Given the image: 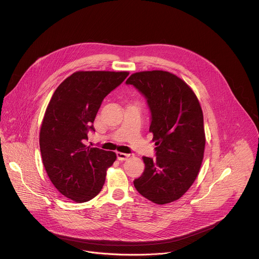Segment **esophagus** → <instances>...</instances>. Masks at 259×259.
I'll list each match as a JSON object with an SVG mask.
<instances>
[{
	"mask_svg": "<svg viewBox=\"0 0 259 259\" xmlns=\"http://www.w3.org/2000/svg\"><path fill=\"white\" fill-rule=\"evenodd\" d=\"M129 157H130V155H128V154H124V153H121V152H118V153H117V158H118L119 161H125V160H127Z\"/></svg>",
	"mask_w": 259,
	"mask_h": 259,
	"instance_id": "1",
	"label": "esophagus"
}]
</instances>
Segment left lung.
Wrapping results in <instances>:
<instances>
[{"label": "left lung", "mask_w": 259, "mask_h": 259, "mask_svg": "<svg viewBox=\"0 0 259 259\" xmlns=\"http://www.w3.org/2000/svg\"><path fill=\"white\" fill-rule=\"evenodd\" d=\"M126 83L147 99L150 132L157 145L156 160L142 158L144 172L134 187L155 204L172 203L189 191L203 162L206 136L201 104L194 90L169 71H138Z\"/></svg>", "instance_id": "1"}]
</instances>
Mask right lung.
Listing matches in <instances>:
<instances>
[{"instance_id":"obj_1","label":"right lung","mask_w":259,"mask_h":259,"mask_svg":"<svg viewBox=\"0 0 259 259\" xmlns=\"http://www.w3.org/2000/svg\"><path fill=\"white\" fill-rule=\"evenodd\" d=\"M128 71L79 70L53 93L42 121L40 150L45 170L57 191L84 203L101 191L117 155L85 144L103 98Z\"/></svg>"}]
</instances>
